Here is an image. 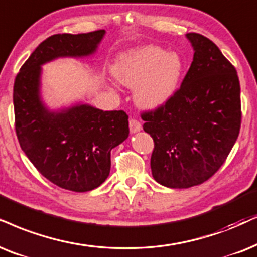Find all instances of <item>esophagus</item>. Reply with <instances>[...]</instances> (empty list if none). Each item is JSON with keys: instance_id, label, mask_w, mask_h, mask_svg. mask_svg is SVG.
Returning a JSON list of instances; mask_svg holds the SVG:
<instances>
[{"instance_id": "34e87169", "label": "esophagus", "mask_w": 257, "mask_h": 257, "mask_svg": "<svg viewBox=\"0 0 257 257\" xmlns=\"http://www.w3.org/2000/svg\"><path fill=\"white\" fill-rule=\"evenodd\" d=\"M142 125L141 123H140V121H138V119L132 117L131 119H129V129H131V133H136V132H140L141 131Z\"/></svg>"}]
</instances>
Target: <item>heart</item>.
I'll use <instances>...</instances> for the list:
<instances>
[{"mask_svg": "<svg viewBox=\"0 0 257 257\" xmlns=\"http://www.w3.org/2000/svg\"><path fill=\"white\" fill-rule=\"evenodd\" d=\"M183 64L175 53L158 46H146L119 58L112 73L123 85L136 89L135 99L144 108H158L178 89Z\"/></svg>", "mask_w": 257, "mask_h": 257, "instance_id": "obj_1", "label": "heart"}]
</instances>
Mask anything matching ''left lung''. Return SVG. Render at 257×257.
Returning a JSON list of instances; mask_svg holds the SVG:
<instances>
[{"label": "left lung", "instance_id": "1", "mask_svg": "<svg viewBox=\"0 0 257 257\" xmlns=\"http://www.w3.org/2000/svg\"><path fill=\"white\" fill-rule=\"evenodd\" d=\"M193 61L165 104L141 112L154 149L159 184L188 188L209 180L225 162L241 129V86L235 66L210 39L188 33Z\"/></svg>", "mask_w": 257, "mask_h": 257}]
</instances>
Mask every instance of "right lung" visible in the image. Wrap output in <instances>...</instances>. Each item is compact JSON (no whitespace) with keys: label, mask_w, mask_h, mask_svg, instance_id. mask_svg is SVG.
<instances>
[{"label":"right lung","mask_w":257,"mask_h":257,"mask_svg":"<svg viewBox=\"0 0 257 257\" xmlns=\"http://www.w3.org/2000/svg\"><path fill=\"white\" fill-rule=\"evenodd\" d=\"M104 29L54 34L35 48L14 82L15 132L21 149L40 173L64 190L87 192L110 173V152L128 138V115L83 104L51 112L39 96L40 65L58 57L95 52Z\"/></svg>","instance_id":"right-lung-1"}]
</instances>
